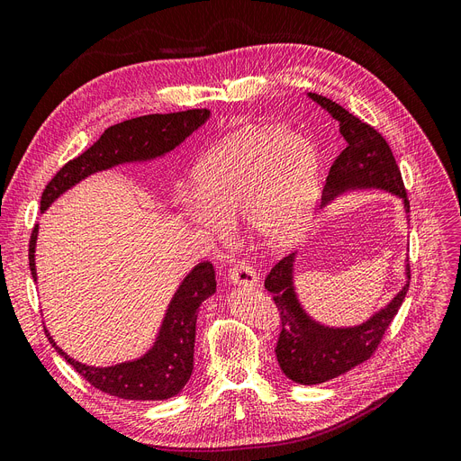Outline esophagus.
<instances>
[{
    "instance_id": "34e87169",
    "label": "esophagus",
    "mask_w": 461,
    "mask_h": 461,
    "mask_svg": "<svg viewBox=\"0 0 461 461\" xmlns=\"http://www.w3.org/2000/svg\"><path fill=\"white\" fill-rule=\"evenodd\" d=\"M230 281L233 285H243V286L258 285L257 271H254V267L247 260H235L230 266Z\"/></svg>"
}]
</instances>
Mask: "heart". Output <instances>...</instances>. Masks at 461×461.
Returning <instances> with one entry per match:
<instances>
[{
	"instance_id": "b5f03b06",
	"label": "heart",
	"mask_w": 461,
	"mask_h": 461,
	"mask_svg": "<svg viewBox=\"0 0 461 461\" xmlns=\"http://www.w3.org/2000/svg\"><path fill=\"white\" fill-rule=\"evenodd\" d=\"M317 182L319 158L310 140L281 127L250 129L195 165V197L180 199V214L218 240L228 231L224 220L243 216L254 240L281 249L308 226Z\"/></svg>"
}]
</instances>
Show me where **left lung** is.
<instances>
[{
	"label": "left lung",
	"mask_w": 461,
	"mask_h": 461,
	"mask_svg": "<svg viewBox=\"0 0 461 461\" xmlns=\"http://www.w3.org/2000/svg\"><path fill=\"white\" fill-rule=\"evenodd\" d=\"M310 98L336 119L339 132L348 142L329 170L322 203L357 187H382L402 197L406 212H411L401 168L384 136L330 98L315 93H310ZM293 267L294 252L271 267L264 281V286L274 294L281 319L276 355L285 376L296 384L315 385L342 376L357 365L368 361L382 344L385 330L408 293L411 266H406V285L387 303V308L372 315L363 325L351 329L322 327L305 315L296 298Z\"/></svg>",
	"instance_id": "left-lung-1"
}]
</instances>
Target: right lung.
Returning a JSON list of instances; mask_svg holds the SVG:
<instances>
[{"label": "right lung", "mask_w": 461, "mask_h": 461, "mask_svg": "<svg viewBox=\"0 0 461 461\" xmlns=\"http://www.w3.org/2000/svg\"><path fill=\"white\" fill-rule=\"evenodd\" d=\"M209 110H185L175 113H151L129 119L104 131V134L81 156L68 161L50 178L41 194V212L66 190L98 170L119 163L146 161L175 149L209 119ZM38 224L30 235V271L36 279ZM216 291L211 262L197 264L185 276L175 298L170 300L159 336L144 357L115 366H87L68 357L45 330L50 346L70 363L77 374L96 389L127 401H165L178 395L194 370L195 322L199 305Z\"/></svg>", "instance_id": "obj_1"}]
</instances>
